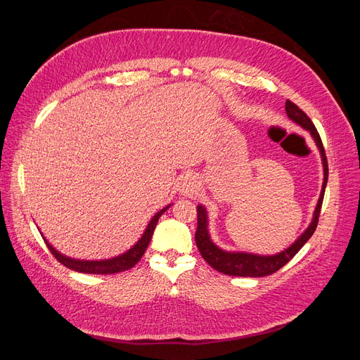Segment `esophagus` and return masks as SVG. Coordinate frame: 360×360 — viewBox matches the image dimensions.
<instances>
[{
  "mask_svg": "<svg viewBox=\"0 0 360 360\" xmlns=\"http://www.w3.org/2000/svg\"><path fill=\"white\" fill-rule=\"evenodd\" d=\"M181 188H182V192H186V193H189V192H193L195 189H196V181H195V176H192V175H185V176H182V185H181Z\"/></svg>",
  "mask_w": 360,
  "mask_h": 360,
  "instance_id": "1",
  "label": "esophagus"
}]
</instances>
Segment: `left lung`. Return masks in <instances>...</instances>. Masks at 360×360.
Returning <instances> with one entry per match:
<instances>
[{"label":"left lung","mask_w":360,"mask_h":360,"mask_svg":"<svg viewBox=\"0 0 360 360\" xmlns=\"http://www.w3.org/2000/svg\"><path fill=\"white\" fill-rule=\"evenodd\" d=\"M285 111L290 120H293L296 124H299L300 127H303L304 129H307L312 134V136L315 138L316 145L322 153V161H323V168H325V181H323V188L321 192V198H319L318 207L315 211L314 221L309 225V228L304 231V233L290 248H288L286 250H283L275 256H258V255H252V253H231V252L221 250L211 242L208 229H207V212H205V208L199 205L196 210V212H198V226H196V232H195L196 246L202 255V258L208 262V265L225 275L262 278V276H268V275L278 272L293 258V256L300 250V248L307 240H309V238L314 235V232L318 226L319 214H321L323 195H325V188L328 184V174H329L325 148H323L321 135H319L318 129L315 128L314 122L311 121V118L307 117L296 104H293L290 99H286Z\"/></svg>","instance_id":"left-lung-1"}]
</instances>
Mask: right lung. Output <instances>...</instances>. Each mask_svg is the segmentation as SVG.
I'll list each match as a JSON object with an SVG mask.
<instances>
[{
    "label": "right lung",
    "instance_id": "right-lung-1",
    "mask_svg": "<svg viewBox=\"0 0 360 360\" xmlns=\"http://www.w3.org/2000/svg\"><path fill=\"white\" fill-rule=\"evenodd\" d=\"M167 210H168V207L161 210L155 217L150 219V222L146 226L142 238L128 252H125L124 255L118 256V258H112V259H108V261H77V259H71V258H67V256L61 255L60 252H57L45 239L44 240H45L49 252L54 255V258L60 264H63L64 266H67V268H70L72 271L82 272V274H94V275H111V274L124 272V271L131 269L132 266H135L141 261L142 255L145 253V250H146V248L149 245V240L152 238L153 229H155V226L158 224L160 217Z\"/></svg>",
    "mask_w": 360,
    "mask_h": 360
}]
</instances>
